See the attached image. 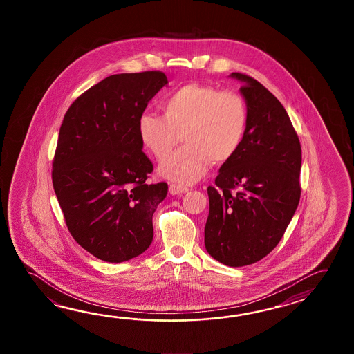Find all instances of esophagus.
Segmentation results:
<instances>
[{
  "mask_svg": "<svg viewBox=\"0 0 354 354\" xmlns=\"http://www.w3.org/2000/svg\"><path fill=\"white\" fill-rule=\"evenodd\" d=\"M187 186H183V185H180V183H171V185H169V192H171L172 195L185 194V192H187Z\"/></svg>",
  "mask_w": 354,
  "mask_h": 354,
  "instance_id": "obj_1",
  "label": "esophagus"
}]
</instances>
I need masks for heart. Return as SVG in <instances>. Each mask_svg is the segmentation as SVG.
Here are the masks:
<instances>
[{"label": "heart", "instance_id": "1", "mask_svg": "<svg viewBox=\"0 0 354 354\" xmlns=\"http://www.w3.org/2000/svg\"><path fill=\"white\" fill-rule=\"evenodd\" d=\"M163 115L143 113L138 119L140 143L158 160L178 140L183 147L159 166V174L182 185L203 178L211 163H225L239 151L248 130L245 100L233 91L189 83L162 101Z\"/></svg>", "mask_w": 354, "mask_h": 354}]
</instances>
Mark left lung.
Wrapping results in <instances>:
<instances>
[{"instance_id": "obj_1", "label": "left lung", "mask_w": 354, "mask_h": 354, "mask_svg": "<svg viewBox=\"0 0 354 354\" xmlns=\"http://www.w3.org/2000/svg\"><path fill=\"white\" fill-rule=\"evenodd\" d=\"M248 107L247 136L207 187L205 247L220 263L243 267L276 248L300 201L301 145L285 107L263 84L234 72Z\"/></svg>"}]
</instances>
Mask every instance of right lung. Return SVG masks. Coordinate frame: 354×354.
<instances>
[{
    "label": "right lung",
    "instance_id": "right-lung-1",
    "mask_svg": "<svg viewBox=\"0 0 354 354\" xmlns=\"http://www.w3.org/2000/svg\"><path fill=\"white\" fill-rule=\"evenodd\" d=\"M167 83L160 71L110 75L75 98L60 125L54 191L71 235L101 261L125 262L153 241L168 185L145 182L153 163L136 127Z\"/></svg>",
    "mask_w": 354,
    "mask_h": 354
}]
</instances>
